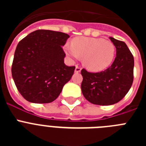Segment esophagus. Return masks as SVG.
Returning <instances> with one entry per match:
<instances>
[{"label":"esophagus","mask_w":146,"mask_h":146,"mask_svg":"<svg viewBox=\"0 0 146 146\" xmlns=\"http://www.w3.org/2000/svg\"><path fill=\"white\" fill-rule=\"evenodd\" d=\"M80 71H81V68H80V67H79V66H76L75 70H74L75 73H79V72H80Z\"/></svg>","instance_id":"obj_1"}]
</instances>
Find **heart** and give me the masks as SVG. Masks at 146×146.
<instances>
[{
	"label": "heart",
	"mask_w": 146,
	"mask_h": 146,
	"mask_svg": "<svg viewBox=\"0 0 146 146\" xmlns=\"http://www.w3.org/2000/svg\"><path fill=\"white\" fill-rule=\"evenodd\" d=\"M65 50L74 60L82 56L83 65L92 72L107 69L113 63L115 55L113 42L95 37H76L72 40V45H66Z\"/></svg>",
	"instance_id": "b5f03b06"
}]
</instances>
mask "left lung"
I'll use <instances>...</instances> for the list:
<instances>
[{
	"label": "left lung",
	"mask_w": 146,
	"mask_h": 146,
	"mask_svg": "<svg viewBox=\"0 0 146 146\" xmlns=\"http://www.w3.org/2000/svg\"><path fill=\"white\" fill-rule=\"evenodd\" d=\"M116 48L113 64L96 73L81 70L83 80L81 90L88 101L98 105H111L118 102L129 91L133 82L134 57L123 42L110 37Z\"/></svg>",
	"instance_id": "1"
}]
</instances>
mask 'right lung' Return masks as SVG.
<instances>
[{
    "label": "right lung",
    "mask_w": 146,
    "mask_h": 146,
    "mask_svg": "<svg viewBox=\"0 0 146 146\" xmlns=\"http://www.w3.org/2000/svg\"><path fill=\"white\" fill-rule=\"evenodd\" d=\"M67 33L37 30L22 39L15 52L11 74L17 90L27 101L53 102L74 74V66L64 64L62 47Z\"/></svg>",
    "instance_id": "1"
}]
</instances>
